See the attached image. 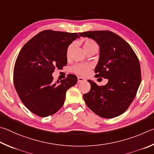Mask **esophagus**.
Instances as JSON below:
<instances>
[{
  "instance_id": "obj_1",
  "label": "esophagus",
  "mask_w": 154,
  "mask_h": 154,
  "mask_svg": "<svg viewBox=\"0 0 154 154\" xmlns=\"http://www.w3.org/2000/svg\"><path fill=\"white\" fill-rule=\"evenodd\" d=\"M85 79L84 78H82V77H79L78 78V82L80 83V82H85Z\"/></svg>"
}]
</instances>
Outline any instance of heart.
Returning a JSON list of instances; mask_svg holds the SVG:
<instances>
[{"mask_svg":"<svg viewBox=\"0 0 154 154\" xmlns=\"http://www.w3.org/2000/svg\"><path fill=\"white\" fill-rule=\"evenodd\" d=\"M83 47L87 53L93 51H98L99 46L95 40L92 39H86L83 42ZM74 48V44H71L68 46L66 51L67 57H69L71 54L72 51ZM91 68L90 66L88 64H75L72 67V71L74 72L76 74L80 75H86L89 71Z\"/></svg>","mask_w":154,"mask_h":154,"instance_id":"1","label":"heart"}]
</instances>
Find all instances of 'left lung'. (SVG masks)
Returning <instances> with one entry per match:
<instances>
[{
    "instance_id": "obj_1",
    "label": "left lung",
    "mask_w": 154,
    "mask_h": 154,
    "mask_svg": "<svg viewBox=\"0 0 154 154\" xmlns=\"http://www.w3.org/2000/svg\"><path fill=\"white\" fill-rule=\"evenodd\" d=\"M79 34L93 39L99 45L95 77L108 80L106 85L101 87L88 80L91 90L84 94L83 99L87 106L100 117H117L128 108L141 84L139 59L128 43L114 32L101 30Z\"/></svg>"
}]
</instances>
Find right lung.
Returning a JSON list of instances; mask_svg holds the SVG:
<instances>
[{"instance_id":"obj_1","label":"right lung","mask_w":154,"mask_h":154,"mask_svg":"<svg viewBox=\"0 0 154 154\" xmlns=\"http://www.w3.org/2000/svg\"><path fill=\"white\" fill-rule=\"evenodd\" d=\"M80 36L77 33L40 32L21 48L13 70L16 91L25 106L40 117L53 115L63 106L66 91L78 81L68 74L54 83L52 74L67 64L68 46Z\"/></svg>"}]
</instances>
